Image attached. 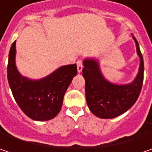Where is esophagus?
Returning <instances> with one entry per match:
<instances>
[{"label": "esophagus", "instance_id": "esophagus-1", "mask_svg": "<svg viewBox=\"0 0 152 152\" xmlns=\"http://www.w3.org/2000/svg\"><path fill=\"white\" fill-rule=\"evenodd\" d=\"M76 63H77V67H78V72L80 73L83 69V61L82 60H78Z\"/></svg>", "mask_w": 152, "mask_h": 152}]
</instances>
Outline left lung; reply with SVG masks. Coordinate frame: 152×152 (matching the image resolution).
<instances>
[{
  "label": "left lung",
  "instance_id": "8db88e82",
  "mask_svg": "<svg viewBox=\"0 0 152 152\" xmlns=\"http://www.w3.org/2000/svg\"><path fill=\"white\" fill-rule=\"evenodd\" d=\"M140 65L137 77L129 85H117L109 83L102 76L98 61H84L83 77L85 80V97L88 107L94 115L101 118H113L127 112L136 102L144 79V61L137 39L133 37Z\"/></svg>",
  "mask_w": 152,
  "mask_h": 152
}]
</instances>
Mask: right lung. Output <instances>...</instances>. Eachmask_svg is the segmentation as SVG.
Returning <instances> with one entry per match:
<instances>
[{
    "mask_svg": "<svg viewBox=\"0 0 152 152\" xmlns=\"http://www.w3.org/2000/svg\"><path fill=\"white\" fill-rule=\"evenodd\" d=\"M15 54L16 40L9 51L7 79L17 104L31 119L54 118L61 110L65 92L77 74L76 64L62 66L44 79L34 81L18 73Z\"/></svg>",
    "mask_w": 152,
    "mask_h": 152,
    "instance_id": "add662e5",
    "label": "right lung"
}]
</instances>
